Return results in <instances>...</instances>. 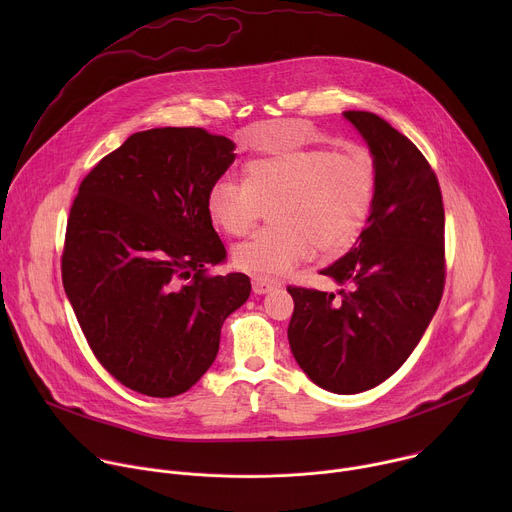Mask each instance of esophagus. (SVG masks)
I'll return each mask as SVG.
<instances>
[{
	"label": "esophagus",
	"mask_w": 512,
	"mask_h": 512,
	"mask_svg": "<svg viewBox=\"0 0 512 512\" xmlns=\"http://www.w3.org/2000/svg\"><path fill=\"white\" fill-rule=\"evenodd\" d=\"M275 287V283L273 281H267V279H253V291L255 294H269V291Z\"/></svg>",
	"instance_id": "esophagus-1"
}]
</instances>
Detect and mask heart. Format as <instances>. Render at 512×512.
<instances>
[{
	"instance_id": "obj_1",
	"label": "heart",
	"mask_w": 512,
	"mask_h": 512,
	"mask_svg": "<svg viewBox=\"0 0 512 512\" xmlns=\"http://www.w3.org/2000/svg\"><path fill=\"white\" fill-rule=\"evenodd\" d=\"M375 194L377 164L369 150L279 143L245 164V180L216 178L206 210L218 229L241 237L273 203V227L239 243L233 263L251 277L277 279L314 249L328 259L348 253L367 229Z\"/></svg>"
}]
</instances>
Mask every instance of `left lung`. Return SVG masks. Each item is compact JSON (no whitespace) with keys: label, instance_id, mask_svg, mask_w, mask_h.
<instances>
[{"label":"left lung","instance_id":"1","mask_svg":"<svg viewBox=\"0 0 512 512\" xmlns=\"http://www.w3.org/2000/svg\"><path fill=\"white\" fill-rule=\"evenodd\" d=\"M377 164V194L358 243L322 271L348 289L289 285L287 338L322 389L352 395L381 385L409 358L446 283L440 182L415 143L369 111H346Z\"/></svg>","mask_w":512,"mask_h":512}]
</instances>
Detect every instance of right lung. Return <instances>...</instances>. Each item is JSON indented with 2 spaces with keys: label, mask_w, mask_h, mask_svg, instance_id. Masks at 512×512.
<instances>
[{
  "label": "right lung",
  "mask_w": 512,
  "mask_h": 512,
  "mask_svg": "<svg viewBox=\"0 0 512 512\" xmlns=\"http://www.w3.org/2000/svg\"><path fill=\"white\" fill-rule=\"evenodd\" d=\"M235 143L202 127L139 131L81 182L70 206L62 285L81 330L121 385L148 397L188 391L216 358L223 322L251 294L225 261L206 194Z\"/></svg>",
  "instance_id": "obj_1"
}]
</instances>
